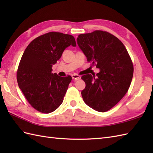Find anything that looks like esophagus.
I'll use <instances>...</instances> for the list:
<instances>
[{"mask_svg": "<svg viewBox=\"0 0 153 153\" xmlns=\"http://www.w3.org/2000/svg\"><path fill=\"white\" fill-rule=\"evenodd\" d=\"M71 77H72L73 79L75 80H79L81 79V76L77 74H72L71 75Z\"/></svg>", "mask_w": 153, "mask_h": 153, "instance_id": "esophagus-1", "label": "esophagus"}]
</instances>
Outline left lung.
<instances>
[{"label": "left lung", "mask_w": 153, "mask_h": 153, "mask_svg": "<svg viewBox=\"0 0 153 153\" xmlns=\"http://www.w3.org/2000/svg\"><path fill=\"white\" fill-rule=\"evenodd\" d=\"M77 43L88 62L100 72L85 74L83 101L96 111L105 112L121 100L130 86L134 66L122 41L107 31L95 30L80 34Z\"/></svg>", "instance_id": "8db88e82"}]
</instances>
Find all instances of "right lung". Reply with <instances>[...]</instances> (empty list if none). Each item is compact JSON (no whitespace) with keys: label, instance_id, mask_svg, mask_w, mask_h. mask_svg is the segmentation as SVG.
Listing matches in <instances>:
<instances>
[{"label":"right lung","instance_id":"obj_1","mask_svg":"<svg viewBox=\"0 0 153 153\" xmlns=\"http://www.w3.org/2000/svg\"><path fill=\"white\" fill-rule=\"evenodd\" d=\"M70 45L76 46L72 35L51 31L35 38L22 55L16 75L18 86L39 112H53L63 102L71 77L53 74L52 67Z\"/></svg>","mask_w":153,"mask_h":153}]
</instances>
